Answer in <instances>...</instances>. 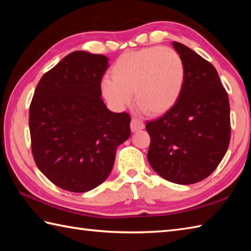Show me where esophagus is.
<instances>
[{"mask_svg": "<svg viewBox=\"0 0 251 251\" xmlns=\"http://www.w3.org/2000/svg\"><path fill=\"white\" fill-rule=\"evenodd\" d=\"M145 128V124H143V122H141L140 120H137V119H132L131 123H130V129L132 132L138 131V130H141Z\"/></svg>", "mask_w": 251, "mask_h": 251, "instance_id": "34e87169", "label": "esophagus"}]
</instances>
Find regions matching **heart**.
Masks as SVG:
<instances>
[{"instance_id": "obj_1", "label": "heart", "mask_w": 251, "mask_h": 251, "mask_svg": "<svg viewBox=\"0 0 251 251\" xmlns=\"http://www.w3.org/2000/svg\"><path fill=\"white\" fill-rule=\"evenodd\" d=\"M111 77L101 81V92L116 110L132 100L151 115L167 112L182 92L185 70L182 58L168 47H151L129 51L119 57Z\"/></svg>"}]
</instances>
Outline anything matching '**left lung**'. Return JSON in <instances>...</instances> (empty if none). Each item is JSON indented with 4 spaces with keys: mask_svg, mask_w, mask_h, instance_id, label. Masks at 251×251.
Listing matches in <instances>:
<instances>
[{
    "mask_svg": "<svg viewBox=\"0 0 251 251\" xmlns=\"http://www.w3.org/2000/svg\"><path fill=\"white\" fill-rule=\"evenodd\" d=\"M185 78L173 108L147 123L148 161L170 182L193 184L207 178L226 155L231 138L230 103L215 67L178 42Z\"/></svg>",
    "mask_w": 251,
    "mask_h": 251,
    "instance_id": "1",
    "label": "left lung"
}]
</instances>
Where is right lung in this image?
<instances>
[{
  "instance_id": "add662e5",
  "label": "right lung",
  "mask_w": 251,
  "mask_h": 251,
  "mask_svg": "<svg viewBox=\"0 0 251 251\" xmlns=\"http://www.w3.org/2000/svg\"><path fill=\"white\" fill-rule=\"evenodd\" d=\"M108 58L78 50L67 55L37 84L30 104L32 154L59 188L83 193L113 168L116 149L130 136V116L101 99Z\"/></svg>"
}]
</instances>
